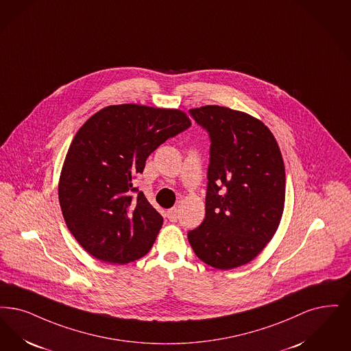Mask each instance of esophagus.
I'll list each match as a JSON object with an SVG mask.
<instances>
[{
    "mask_svg": "<svg viewBox=\"0 0 351 351\" xmlns=\"http://www.w3.org/2000/svg\"><path fill=\"white\" fill-rule=\"evenodd\" d=\"M167 218H169V221L175 222L178 219V209L172 208V209L167 210Z\"/></svg>",
    "mask_w": 351,
    "mask_h": 351,
    "instance_id": "1",
    "label": "esophagus"
}]
</instances>
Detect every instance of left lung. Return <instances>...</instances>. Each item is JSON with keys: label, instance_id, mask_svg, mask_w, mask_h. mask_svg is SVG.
Segmentation results:
<instances>
[{"label": "left lung", "instance_id": "left-lung-1", "mask_svg": "<svg viewBox=\"0 0 351 351\" xmlns=\"http://www.w3.org/2000/svg\"><path fill=\"white\" fill-rule=\"evenodd\" d=\"M210 136L205 219L188 232L197 257L228 270L252 261L278 230L286 173L280 146L261 120L221 106L189 110Z\"/></svg>", "mask_w": 351, "mask_h": 351}]
</instances>
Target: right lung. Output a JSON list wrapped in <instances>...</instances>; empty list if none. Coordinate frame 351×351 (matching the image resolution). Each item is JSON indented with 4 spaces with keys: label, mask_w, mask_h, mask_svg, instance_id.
I'll return each instance as SVG.
<instances>
[{
    "label": "right lung",
    "mask_w": 351,
    "mask_h": 351,
    "mask_svg": "<svg viewBox=\"0 0 351 351\" xmlns=\"http://www.w3.org/2000/svg\"><path fill=\"white\" fill-rule=\"evenodd\" d=\"M191 126L186 113L141 104L108 106L94 113L71 141L58 201L71 235L100 261L128 264L154 244L163 225L133 186L147 156Z\"/></svg>",
    "instance_id": "1"
}]
</instances>
